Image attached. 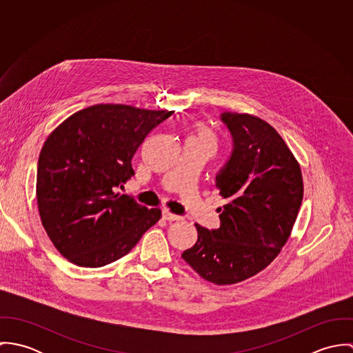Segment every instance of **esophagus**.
Returning a JSON list of instances; mask_svg holds the SVG:
<instances>
[{
	"label": "esophagus",
	"instance_id": "1",
	"mask_svg": "<svg viewBox=\"0 0 353 353\" xmlns=\"http://www.w3.org/2000/svg\"><path fill=\"white\" fill-rule=\"evenodd\" d=\"M161 214H163V219H165V220H168V221H178V220H182V216L174 214V213H171L168 209H163Z\"/></svg>",
	"mask_w": 353,
	"mask_h": 353
}]
</instances>
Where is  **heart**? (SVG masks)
Listing matches in <instances>:
<instances>
[{"mask_svg": "<svg viewBox=\"0 0 353 353\" xmlns=\"http://www.w3.org/2000/svg\"><path fill=\"white\" fill-rule=\"evenodd\" d=\"M190 139H196V140L203 141V143L212 145L213 148H214L216 144H217V137H216V134H214L213 130H212L208 125H205V123H199V125L194 128V130H193Z\"/></svg>", "mask_w": 353, "mask_h": 353, "instance_id": "obj_1", "label": "heart"}]
</instances>
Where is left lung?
I'll use <instances>...</instances> for the list:
<instances>
[{"mask_svg": "<svg viewBox=\"0 0 353 353\" xmlns=\"http://www.w3.org/2000/svg\"><path fill=\"white\" fill-rule=\"evenodd\" d=\"M234 137V152L216 176L227 203L220 227L196 224L199 239L182 258L216 285L242 283L258 274L288 242L303 200L302 168L285 141L252 114L221 115Z\"/></svg>", "mask_w": 353, "mask_h": 353, "instance_id": "left-lung-1", "label": "left lung"}]
</instances>
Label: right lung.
<instances>
[{
    "mask_svg": "<svg viewBox=\"0 0 353 353\" xmlns=\"http://www.w3.org/2000/svg\"><path fill=\"white\" fill-rule=\"evenodd\" d=\"M174 111L101 103L61 122L39 154L37 201L42 225L69 262L99 268L130 252L161 217L115 193L134 175L132 159Z\"/></svg>",
    "mask_w": 353,
    "mask_h": 353,
    "instance_id": "obj_1",
    "label": "right lung"
}]
</instances>
